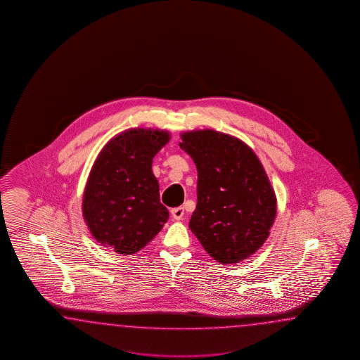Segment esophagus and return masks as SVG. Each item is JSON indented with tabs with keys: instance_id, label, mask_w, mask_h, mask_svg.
<instances>
[{
	"instance_id": "esophagus-1",
	"label": "esophagus",
	"mask_w": 360,
	"mask_h": 360,
	"mask_svg": "<svg viewBox=\"0 0 360 360\" xmlns=\"http://www.w3.org/2000/svg\"><path fill=\"white\" fill-rule=\"evenodd\" d=\"M171 214L175 220H181L184 217V207H176V208H172L171 210Z\"/></svg>"
}]
</instances>
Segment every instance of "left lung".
Listing matches in <instances>:
<instances>
[{
	"instance_id": "left-lung-1",
	"label": "left lung",
	"mask_w": 360,
	"mask_h": 360,
	"mask_svg": "<svg viewBox=\"0 0 360 360\" xmlns=\"http://www.w3.org/2000/svg\"><path fill=\"white\" fill-rule=\"evenodd\" d=\"M181 140L198 171L193 234L220 264L248 259L268 239L276 214V193L260 160L220 131H186Z\"/></svg>"
}]
</instances>
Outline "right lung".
<instances>
[{
  "instance_id": "1",
  "label": "right lung",
  "mask_w": 360,
  "mask_h": 360,
  "mask_svg": "<svg viewBox=\"0 0 360 360\" xmlns=\"http://www.w3.org/2000/svg\"><path fill=\"white\" fill-rule=\"evenodd\" d=\"M169 139V131L138 127L118 134L101 149L82 199L84 222L100 245L134 255L169 220L152 163Z\"/></svg>"
}]
</instances>
